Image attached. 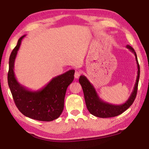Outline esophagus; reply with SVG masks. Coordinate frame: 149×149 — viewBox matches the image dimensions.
I'll return each instance as SVG.
<instances>
[{
  "mask_svg": "<svg viewBox=\"0 0 149 149\" xmlns=\"http://www.w3.org/2000/svg\"><path fill=\"white\" fill-rule=\"evenodd\" d=\"M80 72H77L76 71L75 72V74H74V77L75 78H76V79H77V78H79V77L80 76Z\"/></svg>",
  "mask_w": 149,
  "mask_h": 149,
  "instance_id": "obj_1",
  "label": "esophagus"
}]
</instances>
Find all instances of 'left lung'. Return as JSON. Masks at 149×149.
<instances>
[{"label":"left lung","instance_id":"obj_1","mask_svg":"<svg viewBox=\"0 0 149 149\" xmlns=\"http://www.w3.org/2000/svg\"><path fill=\"white\" fill-rule=\"evenodd\" d=\"M126 48L129 49L131 52H132L135 56L136 62L137 65V76L136 78V82L135 86L133 87V91L131 93L129 99L124 103L122 104L116 105L104 102L99 97L97 92L96 91L95 88L92 84H91L85 75H81L79 77V82L81 85L83 91L84 93L85 104H86L89 112L95 116L102 118L117 116L122 114L134 102L137 92L138 83L140 75V68L138 63L137 54H136L134 49L130 45H127Z\"/></svg>","mask_w":149,"mask_h":149}]
</instances>
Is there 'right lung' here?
<instances>
[{"label": "right lung", "instance_id": "right-lung-1", "mask_svg": "<svg viewBox=\"0 0 149 149\" xmlns=\"http://www.w3.org/2000/svg\"><path fill=\"white\" fill-rule=\"evenodd\" d=\"M12 50L9 58L8 83L17 108L24 116L31 119L50 122L61 115L68 85L74 79V70H70L52 78L42 89L31 91L20 84L14 74V63L22 40Z\"/></svg>", "mask_w": 149, "mask_h": 149}]
</instances>
